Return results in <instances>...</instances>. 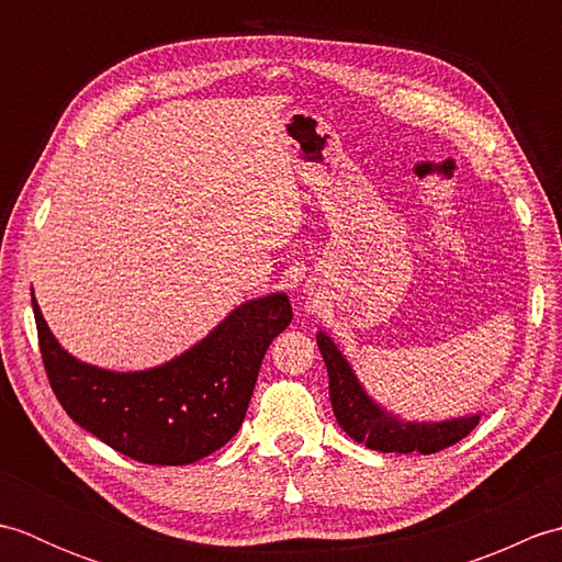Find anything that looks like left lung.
<instances>
[{
    "mask_svg": "<svg viewBox=\"0 0 562 562\" xmlns=\"http://www.w3.org/2000/svg\"><path fill=\"white\" fill-rule=\"evenodd\" d=\"M316 342L328 367L330 405L333 413H336V420L355 441H360V445L369 449L384 453H435L457 445L481 420V415L457 417V420L445 423L398 420L396 415L386 413L367 396L348 360H345L336 342L326 333H318Z\"/></svg>",
    "mask_w": 562,
    "mask_h": 562,
    "instance_id": "obj_1",
    "label": "left lung"
}]
</instances>
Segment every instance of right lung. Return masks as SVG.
I'll list each match as a JSON object with an SVG mask.
<instances>
[{
	"label": "right lung",
	"mask_w": 562,
	"mask_h": 562,
	"mask_svg": "<svg viewBox=\"0 0 562 562\" xmlns=\"http://www.w3.org/2000/svg\"><path fill=\"white\" fill-rule=\"evenodd\" d=\"M45 374L59 405L87 432L125 457L186 465L217 451L244 423L258 369L290 326L288 294L246 302L188 352L145 372H109L59 348L31 300Z\"/></svg>",
	"instance_id": "1"
}]
</instances>
